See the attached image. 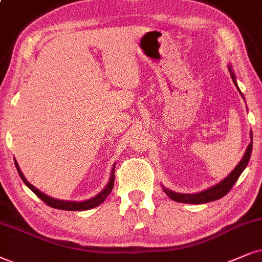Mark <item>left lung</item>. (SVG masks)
<instances>
[{"mask_svg": "<svg viewBox=\"0 0 262 262\" xmlns=\"http://www.w3.org/2000/svg\"><path fill=\"white\" fill-rule=\"evenodd\" d=\"M228 70H230L231 77H232V79H233V83L236 84L238 92H239L242 97H243V94H242V92L239 91V88H238V85H237L236 77H234V74H233L232 69H231V65H228ZM250 139H251V141H250V144L248 145L247 151H246V154H244L243 158H242V161L237 164V167L234 168L232 171H231L230 175H228L227 178H225L223 181H220L219 184H216L215 186L209 187L208 190L198 192V193H178V192L170 191V190H168V188L163 187V190L165 193H167V196L171 198V200L175 202H180V203H188V204H203V203H208V202L220 200L221 197H224L225 194H227L228 192H230V190L232 188L233 185L236 184L238 178L241 177L242 171L246 169V167L248 165V162H249L250 156H251V150H253V133H251V132H250Z\"/></svg>", "mask_w": 262, "mask_h": 262, "instance_id": "obj_1", "label": "left lung"}]
</instances>
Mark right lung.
Segmentation results:
<instances>
[{
	"label": "right lung",
	"mask_w": 262,
	"mask_h": 262,
	"mask_svg": "<svg viewBox=\"0 0 262 262\" xmlns=\"http://www.w3.org/2000/svg\"><path fill=\"white\" fill-rule=\"evenodd\" d=\"M15 163V167H16V170H18L19 175H20L21 180L24 181V184L28 186L30 190H31L36 196L41 198V200L45 202L46 204L49 205V207L52 208H55V209H61V210H78V211H82V210H88V209H92V208L97 207V205L101 204L102 202L106 200L108 194H110V192L112 191V188H114V183H115V165L114 168H112L111 170V177H110V181H108L106 187L102 190L100 193H98L97 196H94L91 200H87V201H83V202H72V201H60V200H55V198H52L47 196V194H45L43 192H41L37 188L32 186L31 184L29 183L28 180H26L24 174L21 173L20 168H19L18 165V162L14 161Z\"/></svg>",
	"instance_id": "right-lung-1"
}]
</instances>
